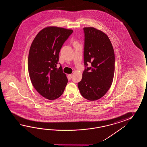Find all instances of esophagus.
<instances>
[{
  "label": "esophagus",
  "mask_w": 147,
  "mask_h": 147,
  "mask_svg": "<svg viewBox=\"0 0 147 147\" xmlns=\"http://www.w3.org/2000/svg\"><path fill=\"white\" fill-rule=\"evenodd\" d=\"M68 77H69V79H71L72 78V75H71V74L68 75Z\"/></svg>",
  "instance_id": "esophagus-1"
}]
</instances>
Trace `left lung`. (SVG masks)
Returning <instances> with one entry per match:
<instances>
[{
  "label": "left lung",
  "mask_w": 147,
  "mask_h": 147,
  "mask_svg": "<svg viewBox=\"0 0 147 147\" xmlns=\"http://www.w3.org/2000/svg\"><path fill=\"white\" fill-rule=\"evenodd\" d=\"M84 58L86 68L78 88L90 101L103 97L113 83L115 58L113 45L105 33L94 27H84ZM90 63L91 66L87 67Z\"/></svg>",
  "instance_id": "left-lung-1"
}]
</instances>
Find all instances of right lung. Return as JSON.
<instances>
[{
  "label": "right lung",
  "instance_id": "right-lung-1",
  "mask_svg": "<svg viewBox=\"0 0 147 147\" xmlns=\"http://www.w3.org/2000/svg\"><path fill=\"white\" fill-rule=\"evenodd\" d=\"M73 32L71 29L48 27L34 38L28 55V68L31 83L38 92L50 100L63 94L68 79L60 66L57 68L63 44Z\"/></svg>",
  "mask_w": 147,
  "mask_h": 147
}]
</instances>
